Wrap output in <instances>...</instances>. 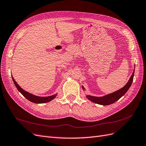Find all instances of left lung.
Returning a JSON list of instances; mask_svg holds the SVG:
<instances>
[{"instance_id": "left-lung-1", "label": "left lung", "mask_w": 146, "mask_h": 146, "mask_svg": "<svg viewBox=\"0 0 146 146\" xmlns=\"http://www.w3.org/2000/svg\"><path fill=\"white\" fill-rule=\"evenodd\" d=\"M133 75L134 71L127 84L123 87V88L120 89L117 91L114 92L112 93H110V94L107 95L102 97H96L90 95H87V98L93 102H95L98 104L103 105V106H108V105L112 104L117 101V100H119L121 96H123L128 90V89H129V87H131L132 83ZM83 89H84V87H83Z\"/></svg>"}]
</instances>
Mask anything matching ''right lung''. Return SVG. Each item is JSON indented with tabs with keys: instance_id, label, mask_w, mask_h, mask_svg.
<instances>
[{
	"instance_id": "right-lung-1",
	"label": "right lung",
	"mask_w": 146,
	"mask_h": 146,
	"mask_svg": "<svg viewBox=\"0 0 146 146\" xmlns=\"http://www.w3.org/2000/svg\"><path fill=\"white\" fill-rule=\"evenodd\" d=\"M13 78V80L15 86H16L17 89H18V90L21 93V94L24 96L27 100H28L29 101H30L33 103H36V104H42V103H46L51 101V100H53L54 98H56V94L54 95H52V96H46V97H40V96H35L33 94H31V93H29L26 91H25V90H23L21 87H20V86L17 83L16 81H15V80L14 79V78L12 77Z\"/></svg>"
}]
</instances>
